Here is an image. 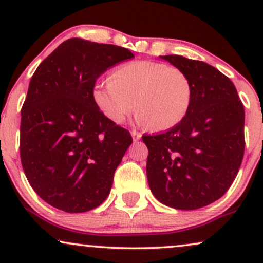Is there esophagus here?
I'll use <instances>...</instances> for the list:
<instances>
[{"label": "esophagus", "mask_w": 263, "mask_h": 263, "mask_svg": "<svg viewBox=\"0 0 263 263\" xmlns=\"http://www.w3.org/2000/svg\"><path fill=\"white\" fill-rule=\"evenodd\" d=\"M131 136H132V138H134V141H138L142 137V135L140 134V132L136 131V129H132Z\"/></svg>", "instance_id": "esophagus-1"}]
</instances>
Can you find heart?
<instances>
[{
  "mask_svg": "<svg viewBox=\"0 0 263 263\" xmlns=\"http://www.w3.org/2000/svg\"><path fill=\"white\" fill-rule=\"evenodd\" d=\"M92 100L115 123L126 120L136 106V120L157 131L182 122L192 104V84L180 69L164 63L136 60L120 65L110 79L98 81Z\"/></svg>",
  "mask_w": 263,
  "mask_h": 263,
  "instance_id": "obj_1",
  "label": "heart"
}]
</instances>
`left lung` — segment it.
I'll return each mask as SVG.
<instances>
[{
  "label": "left lung",
  "mask_w": 263,
  "mask_h": 263,
  "mask_svg": "<svg viewBox=\"0 0 263 263\" xmlns=\"http://www.w3.org/2000/svg\"><path fill=\"white\" fill-rule=\"evenodd\" d=\"M162 59L192 84V104L182 122L164 134L142 136L148 148L147 179L161 203L194 210L218 200L240 170L245 151V110L236 87L218 69L182 55Z\"/></svg>",
  "instance_id": "1"
}]
</instances>
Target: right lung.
<instances>
[{"instance_id": "obj_1", "label": "right lung", "mask_w": 263, "mask_h": 263, "mask_svg": "<svg viewBox=\"0 0 263 263\" xmlns=\"http://www.w3.org/2000/svg\"><path fill=\"white\" fill-rule=\"evenodd\" d=\"M134 57L119 45L70 38L34 71L21 111L20 152L45 203L84 213L108 197L132 137L99 111L92 89L108 68Z\"/></svg>"}]
</instances>
